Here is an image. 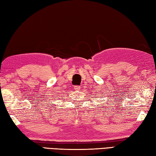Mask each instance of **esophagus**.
Listing matches in <instances>:
<instances>
[{"instance_id": "obj_1", "label": "esophagus", "mask_w": 156, "mask_h": 156, "mask_svg": "<svg viewBox=\"0 0 156 156\" xmlns=\"http://www.w3.org/2000/svg\"><path fill=\"white\" fill-rule=\"evenodd\" d=\"M80 86H78V85L74 86V89H75L76 91H79V90H80Z\"/></svg>"}]
</instances>
